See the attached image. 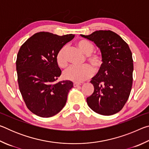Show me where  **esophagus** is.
<instances>
[{"label": "esophagus", "mask_w": 149, "mask_h": 149, "mask_svg": "<svg viewBox=\"0 0 149 149\" xmlns=\"http://www.w3.org/2000/svg\"><path fill=\"white\" fill-rule=\"evenodd\" d=\"M81 84H77V83H74V87H77L80 86Z\"/></svg>", "instance_id": "esophagus-1"}]
</instances>
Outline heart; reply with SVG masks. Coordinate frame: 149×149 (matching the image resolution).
Listing matches in <instances>:
<instances>
[{
  "label": "heart",
  "instance_id": "b5f03b06",
  "mask_svg": "<svg viewBox=\"0 0 149 149\" xmlns=\"http://www.w3.org/2000/svg\"><path fill=\"white\" fill-rule=\"evenodd\" d=\"M77 46L83 53L87 55V61L98 71L102 66V58L99 54H91L95 49L94 45L87 40H80L77 42ZM67 50L68 47L64 46L59 50L56 54L57 64L61 68H65L68 65ZM94 73L93 68L86 64L81 66L68 68L63 73V77L67 80H70L75 83H81L89 79L94 75Z\"/></svg>",
  "mask_w": 149,
  "mask_h": 149
}]
</instances>
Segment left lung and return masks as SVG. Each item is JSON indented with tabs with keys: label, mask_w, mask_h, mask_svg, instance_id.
<instances>
[{
	"label": "left lung",
	"mask_w": 149,
	"mask_h": 149,
	"mask_svg": "<svg viewBox=\"0 0 149 149\" xmlns=\"http://www.w3.org/2000/svg\"><path fill=\"white\" fill-rule=\"evenodd\" d=\"M81 36L99 48L102 64L91 83L94 92L87 98L89 107L97 114L110 116L122 109L133 84L132 53L122 37L110 30H99Z\"/></svg>",
	"instance_id": "1"
}]
</instances>
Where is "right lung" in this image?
Segmentation results:
<instances>
[{
    "label": "right lung",
    "mask_w": 149,
    "mask_h": 149,
    "mask_svg": "<svg viewBox=\"0 0 149 149\" xmlns=\"http://www.w3.org/2000/svg\"><path fill=\"white\" fill-rule=\"evenodd\" d=\"M74 37L73 34L39 32L20 47L16 60L19 89L27 108L35 115L53 116L66 103L74 85L69 80L56 82L62 73L56 54Z\"/></svg>",
    "instance_id": "right-lung-1"
}]
</instances>
